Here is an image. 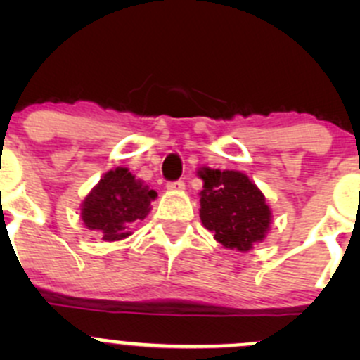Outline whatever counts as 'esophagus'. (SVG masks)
I'll return each mask as SVG.
<instances>
[{"mask_svg": "<svg viewBox=\"0 0 360 360\" xmlns=\"http://www.w3.org/2000/svg\"><path fill=\"white\" fill-rule=\"evenodd\" d=\"M167 190L169 191H181V190H184V183L183 181H170V183H167Z\"/></svg>", "mask_w": 360, "mask_h": 360, "instance_id": "esophagus-1", "label": "esophagus"}]
</instances>
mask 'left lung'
Here are the masks:
<instances>
[{"instance_id":"1","label":"left lung","mask_w":360,"mask_h":360,"mask_svg":"<svg viewBox=\"0 0 360 360\" xmlns=\"http://www.w3.org/2000/svg\"><path fill=\"white\" fill-rule=\"evenodd\" d=\"M203 181L200 219L226 249L248 252L270 230L271 210L259 188L238 170H198Z\"/></svg>"}]
</instances>
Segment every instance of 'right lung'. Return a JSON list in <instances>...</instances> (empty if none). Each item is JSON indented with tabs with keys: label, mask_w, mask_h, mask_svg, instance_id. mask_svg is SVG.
<instances>
[{
	"label": "right lung",
	"mask_w": 360,
	"mask_h": 360,
	"mask_svg": "<svg viewBox=\"0 0 360 360\" xmlns=\"http://www.w3.org/2000/svg\"><path fill=\"white\" fill-rule=\"evenodd\" d=\"M157 191L144 186L143 181L125 167L104 174L82 203V219L89 230L101 231L103 240L115 242L129 237L130 228L143 221L151 210Z\"/></svg>",
	"instance_id": "add662e5"
}]
</instances>
